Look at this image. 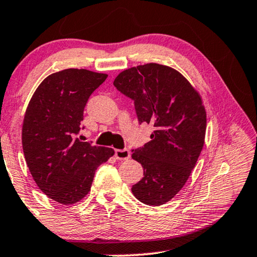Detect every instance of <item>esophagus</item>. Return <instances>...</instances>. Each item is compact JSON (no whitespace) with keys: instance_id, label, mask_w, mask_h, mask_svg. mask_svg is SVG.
<instances>
[{"instance_id":"esophagus-1","label":"esophagus","mask_w":257,"mask_h":257,"mask_svg":"<svg viewBox=\"0 0 257 257\" xmlns=\"http://www.w3.org/2000/svg\"><path fill=\"white\" fill-rule=\"evenodd\" d=\"M115 158L118 161H125L130 158V151L128 149H117L115 150Z\"/></svg>"}]
</instances>
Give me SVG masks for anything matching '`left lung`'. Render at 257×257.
Here are the masks:
<instances>
[{
    "mask_svg": "<svg viewBox=\"0 0 257 257\" xmlns=\"http://www.w3.org/2000/svg\"><path fill=\"white\" fill-rule=\"evenodd\" d=\"M114 86L134 101L140 123L155 129L150 142L133 150L143 168L134 196L146 205H163L185 185L204 147L201 97L178 71L155 63L124 70Z\"/></svg>",
    "mask_w": 257,
    "mask_h": 257,
    "instance_id": "8db88e82",
    "label": "left lung"
}]
</instances>
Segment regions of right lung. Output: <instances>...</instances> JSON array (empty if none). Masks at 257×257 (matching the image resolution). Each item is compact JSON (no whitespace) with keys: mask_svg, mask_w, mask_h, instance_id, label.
Segmentation results:
<instances>
[{"mask_svg":"<svg viewBox=\"0 0 257 257\" xmlns=\"http://www.w3.org/2000/svg\"><path fill=\"white\" fill-rule=\"evenodd\" d=\"M107 77L84 68L57 72L42 81L25 111L22 144L28 168L39 189L59 204L80 201L97 166L114 155L111 148L77 137L88 97Z\"/></svg>","mask_w":257,"mask_h":257,"instance_id":"add662e5","label":"right lung"}]
</instances>
